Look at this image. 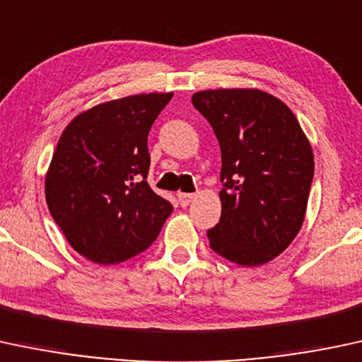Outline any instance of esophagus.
I'll list each match as a JSON object with an SVG mask.
<instances>
[{
	"label": "esophagus",
	"mask_w": 362,
	"mask_h": 362,
	"mask_svg": "<svg viewBox=\"0 0 362 362\" xmlns=\"http://www.w3.org/2000/svg\"><path fill=\"white\" fill-rule=\"evenodd\" d=\"M194 198L193 193H177V200H180V205L181 206H188L189 202H192Z\"/></svg>",
	"instance_id": "esophagus-1"
}]
</instances>
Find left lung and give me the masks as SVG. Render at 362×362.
I'll use <instances>...</instances> for the list:
<instances>
[{"instance_id": "obj_1", "label": "left lung", "mask_w": 362, "mask_h": 362, "mask_svg": "<svg viewBox=\"0 0 362 362\" xmlns=\"http://www.w3.org/2000/svg\"><path fill=\"white\" fill-rule=\"evenodd\" d=\"M192 103L222 153V214L206 233L210 247L238 265H263L303 226L315 174L310 141L291 109L258 88L203 90Z\"/></svg>"}]
</instances>
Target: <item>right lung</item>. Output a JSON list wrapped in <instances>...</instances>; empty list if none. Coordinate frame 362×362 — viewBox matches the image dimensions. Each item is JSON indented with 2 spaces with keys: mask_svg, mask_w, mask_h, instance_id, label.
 <instances>
[{
  "mask_svg": "<svg viewBox=\"0 0 362 362\" xmlns=\"http://www.w3.org/2000/svg\"><path fill=\"white\" fill-rule=\"evenodd\" d=\"M173 93H141L82 112L64 128L46 202L73 250L99 265L145 251L173 212L148 186V132Z\"/></svg>",
  "mask_w": 362,
  "mask_h": 362,
  "instance_id": "1",
  "label": "right lung"
}]
</instances>
